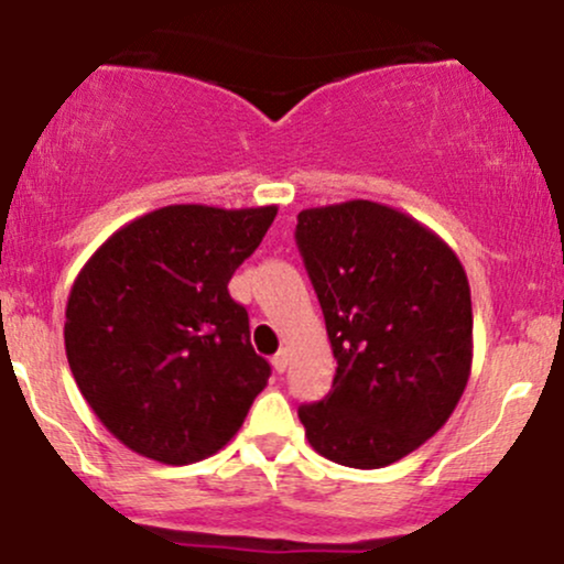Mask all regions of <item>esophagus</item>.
Returning a JSON list of instances; mask_svg holds the SVG:
<instances>
[{
  "label": "esophagus",
  "mask_w": 564,
  "mask_h": 564,
  "mask_svg": "<svg viewBox=\"0 0 564 564\" xmlns=\"http://www.w3.org/2000/svg\"><path fill=\"white\" fill-rule=\"evenodd\" d=\"M273 368H275L278 373H283V371H286V368H289V349H286V347H283L281 352H278L275 358H273Z\"/></svg>",
  "instance_id": "1"
}]
</instances>
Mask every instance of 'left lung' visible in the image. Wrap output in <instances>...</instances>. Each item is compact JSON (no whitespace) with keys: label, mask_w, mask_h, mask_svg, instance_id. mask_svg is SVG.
<instances>
[{"label":"left lung","mask_w":564,"mask_h":564,"mask_svg":"<svg viewBox=\"0 0 564 564\" xmlns=\"http://www.w3.org/2000/svg\"><path fill=\"white\" fill-rule=\"evenodd\" d=\"M296 246L336 358L332 392L300 408L304 437L341 467L400 462L469 381L467 273L437 232L364 198L300 212Z\"/></svg>","instance_id":"8db88e82"}]
</instances>
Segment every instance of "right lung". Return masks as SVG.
<instances>
[{
  "label": "right lung",
  "instance_id": "add662e5",
  "mask_svg": "<svg viewBox=\"0 0 564 564\" xmlns=\"http://www.w3.org/2000/svg\"><path fill=\"white\" fill-rule=\"evenodd\" d=\"M275 215L164 206L116 230L76 275L63 328L70 373L129 451L183 467L241 430L270 364L228 283Z\"/></svg>",
  "mask_w": 564,
  "mask_h": 564
}]
</instances>
